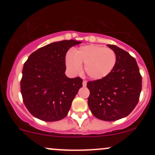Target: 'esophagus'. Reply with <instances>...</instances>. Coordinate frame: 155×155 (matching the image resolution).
I'll use <instances>...</instances> for the list:
<instances>
[{
	"label": "esophagus",
	"instance_id": "esophagus-1",
	"mask_svg": "<svg viewBox=\"0 0 155 155\" xmlns=\"http://www.w3.org/2000/svg\"><path fill=\"white\" fill-rule=\"evenodd\" d=\"M82 85H83L84 87L86 86V85H87V81H85V80L82 81Z\"/></svg>",
	"mask_w": 155,
	"mask_h": 155
}]
</instances>
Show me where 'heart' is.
Returning a JSON list of instances; mask_svg holds the SVG:
<instances>
[{
  "mask_svg": "<svg viewBox=\"0 0 155 155\" xmlns=\"http://www.w3.org/2000/svg\"><path fill=\"white\" fill-rule=\"evenodd\" d=\"M67 68L73 73H78L84 65L87 76L94 80L107 76L116 63V54L109 48L97 45H87L77 48L73 54L65 57Z\"/></svg>",
  "mask_w": 155,
  "mask_h": 155,
  "instance_id": "obj_1",
  "label": "heart"
}]
</instances>
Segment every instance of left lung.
Listing matches in <instances>:
<instances>
[{
  "label": "left lung",
  "instance_id": "left-lung-1",
  "mask_svg": "<svg viewBox=\"0 0 155 155\" xmlns=\"http://www.w3.org/2000/svg\"><path fill=\"white\" fill-rule=\"evenodd\" d=\"M116 54V63L106 77L88 82L89 109L96 118L107 121L127 116L137 106L142 76L135 58L115 45H107Z\"/></svg>",
  "mask_w": 155,
  "mask_h": 155
}]
</instances>
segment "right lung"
Masks as SVG:
<instances>
[{
	"instance_id": "add662e5",
	"label": "right lung",
	"mask_w": 155,
	"mask_h": 155,
	"mask_svg": "<svg viewBox=\"0 0 155 155\" xmlns=\"http://www.w3.org/2000/svg\"><path fill=\"white\" fill-rule=\"evenodd\" d=\"M80 43L70 40L49 43L34 51L24 64L21 93L35 118L56 121L67 116L82 79L65 75V56L69 48Z\"/></svg>"
}]
</instances>
